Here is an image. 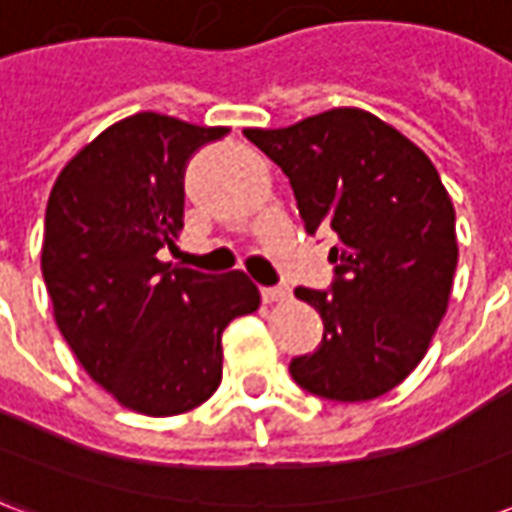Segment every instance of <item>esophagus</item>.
<instances>
[{"mask_svg":"<svg viewBox=\"0 0 512 512\" xmlns=\"http://www.w3.org/2000/svg\"><path fill=\"white\" fill-rule=\"evenodd\" d=\"M290 299V288L288 285H277V288H263V301H288Z\"/></svg>","mask_w":512,"mask_h":512,"instance_id":"obj_1","label":"esophagus"}]
</instances>
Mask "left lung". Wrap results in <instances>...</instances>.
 Returning <instances> with one entry per match:
<instances>
[{
	"label": "left lung",
	"instance_id": "1",
	"mask_svg": "<svg viewBox=\"0 0 512 512\" xmlns=\"http://www.w3.org/2000/svg\"><path fill=\"white\" fill-rule=\"evenodd\" d=\"M288 175L304 230L334 235L332 290L296 288L321 312L323 343L293 381L340 403L395 389L428 354L458 266L455 208L411 139L343 106L288 128H244Z\"/></svg>",
	"mask_w": 512,
	"mask_h": 512
}]
</instances>
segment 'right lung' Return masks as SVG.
<instances>
[{"instance_id": "right-lung-1", "label": "right lung", "mask_w": 512, "mask_h": 512, "mask_svg": "<svg viewBox=\"0 0 512 512\" xmlns=\"http://www.w3.org/2000/svg\"><path fill=\"white\" fill-rule=\"evenodd\" d=\"M227 128L139 112L65 164L46 205L40 268L76 359L120 406L172 417L222 381V332L260 307L244 271L158 260L183 230V169Z\"/></svg>"}]
</instances>
